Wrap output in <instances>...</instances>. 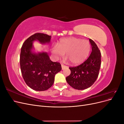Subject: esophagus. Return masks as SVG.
<instances>
[{
    "label": "esophagus",
    "instance_id": "obj_1",
    "mask_svg": "<svg viewBox=\"0 0 124 124\" xmlns=\"http://www.w3.org/2000/svg\"><path fill=\"white\" fill-rule=\"evenodd\" d=\"M67 67V66H65V65H63V64H62V70H63V69H65Z\"/></svg>",
    "mask_w": 124,
    "mask_h": 124
}]
</instances>
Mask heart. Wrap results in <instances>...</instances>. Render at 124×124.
Listing matches in <instances>:
<instances>
[{
	"instance_id": "b5f03b06",
	"label": "heart",
	"mask_w": 124,
	"mask_h": 124,
	"mask_svg": "<svg viewBox=\"0 0 124 124\" xmlns=\"http://www.w3.org/2000/svg\"><path fill=\"white\" fill-rule=\"evenodd\" d=\"M91 49L89 41L76 37L63 38L52 48V53L57 57L66 53L67 59L74 65H80L87 59Z\"/></svg>"
}]
</instances>
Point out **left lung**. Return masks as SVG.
Masks as SVG:
<instances>
[{
    "instance_id": "obj_1",
    "label": "left lung",
    "mask_w": 124,
    "mask_h": 124,
    "mask_svg": "<svg viewBox=\"0 0 124 124\" xmlns=\"http://www.w3.org/2000/svg\"><path fill=\"white\" fill-rule=\"evenodd\" d=\"M92 53L83 63L70 67L71 73L66 79L73 88L83 90L91 86L98 77L101 66V53L95 42L89 39Z\"/></svg>"
}]
</instances>
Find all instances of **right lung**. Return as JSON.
<instances>
[{
	"label": "right lung",
	"mask_w": 124,
	"mask_h": 124,
	"mask_svg": "<svg viewBox=\"0 0 124 124\" xmlns=\"http://www.w3.org/2000/svg\"><path fill=\"white\" fill-rule=\"evenodd\" d=\"M51 36L36 33L25 40L21 48L20 67L22 76L29 87L37 91H46L53 85L55 74L62 70L61 63L51 61L46 52H32L33 42L50 43Z\"/></svg>",
	"instance_id": "add662e5"
}]
</instances>
